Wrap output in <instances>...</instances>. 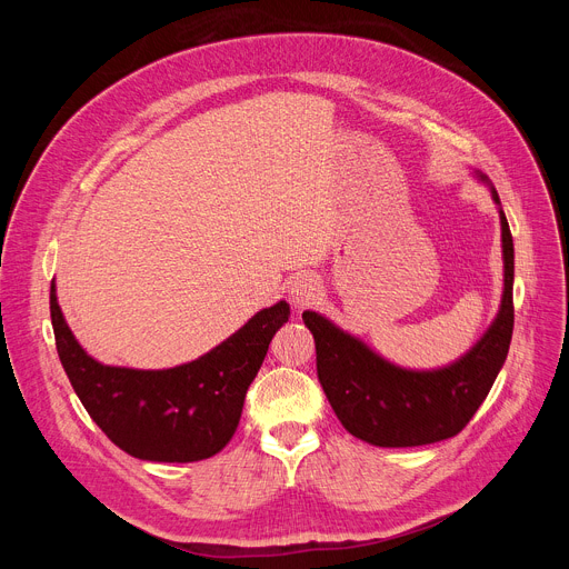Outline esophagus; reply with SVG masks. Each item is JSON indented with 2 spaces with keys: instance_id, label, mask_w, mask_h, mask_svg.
Segmentation results:
<instances>
[{
  "instance_id": "obj_1",
  "label": "esophagus",
  "mask_w": 569,
  "mask_h": 569,
  "mask_svg": "<svg viewBox=\"0 0 569 569\" xmlns=\"http://www.w3.org/2000/svg\"><path fill=\"white\" fill-rule=\"evenodd\" d=\"M288 295L297 308H303V306L312 303L315 297L319 295V283L310 274H299V277H295V281H290Z\"/></svg>"
}]
</instances>
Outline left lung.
<instances>
[{
	"mask_svg": "<svg viewBox=\"0 0 569 569\" xmlns=\"http://www.w3.org/2000/svg\"><path fill=\"white\" fill-rule=\"evenodd\" d=\"M496 204L500 196L489 178ZM505 292L498 317L459 360L432 371L391 365L362 340L345 333L319 312L301 315L315 338L317 378L340 423L358 439L380 448H412L459 435L489 396L513 333V238L500 207Z\"/></svg>",
	"mask_w": 569,
	"mask_h": 569,
	"instance_id": "8db88e82",
	"label": "left lung"
}]
</instances>
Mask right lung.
<instances>
[{"mask_svg": "<svg viewBox=\"0 0 569 569\" xmlns=\"http://www.w3.org/2000/svg\"><path fill=\"white\" fill-rule=\"evenodd\" d=\"M51 323L62 369L94 423L123 452L143 461L209 459L233 437L248 387L274 333L290 317L279 301L193 362L128 369L97 362L69 331L51 283Z\"/></svg>", "mask_w": 569, "mask_h": 569, "instance_id": "right-lung-1", "label": "right lung"}]
</instances>
